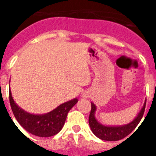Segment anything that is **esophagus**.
Returning a JSON list of instances; mask_svg holds the SVG:
<instances>
[{
  "label": "esophagus",
  "instance_id": "esophagus-1",
  "mask_svg": "<svg viewBox=\"0 0 156 156\" xmlns=\"http://www.w3.org/2000/svg\"><path fill=\"white\" fill-rule=\"evenodd\" d=\"M82 97L84 98V99H87V98L89 97V94H88V92L85 91V92H83V95H82Z\"/></svg>",
  "mask_w": 156,
  "mask_h": 156
}]
</instances>
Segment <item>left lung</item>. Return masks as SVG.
Returning <instances> with one entry per match:
<instances>
[{
  "instance_id": "left-lung-1",
  "label": "left lung",
  "mask_w": 156,
  "mask_h": 156,
  "mask_svg": "<svg viewBox=\"0 0 156 156\" xmlns=\"http://www.w3.org/2000/svg\"><path fill=\"white\" fill-rule=\"evenodd\" d=\"M146 102L144 103L143 108L138 113L134 120L130 123L121 126H106L101 125L97 121L95 116V112L96 111V107L93 103H91V110L89 116V125L90 129L97 138L104 141H118L128 136L134 129L137 127L138 123L143 118V113L145 111Z\"/></svg>"
}]
</instances>
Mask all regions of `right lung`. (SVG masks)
I'll return each instance as SVG.
<instances>
[{
	"instance_id": "1",
	"label": "right lung",
	"mask_w": 156,
	"mask_h": 156,
	"mask_svg": "<svg viewBox=\"0 0 156 156\" xmlns=\"http://www.w3.org/2000/svg\"><path fill=\"white\" fill-rule=\"evenodd\" d=\"M78 100L73 99L64 103L48 113L34 115L25 112L15 104L9 89V103L15 118L26 130L38 137H51L58 133L65 125L67 114Z\"/></svg>"
}]
</instances>
